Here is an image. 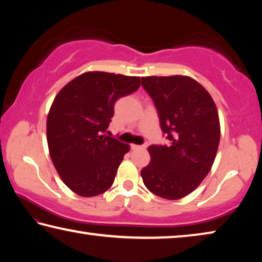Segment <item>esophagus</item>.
Instances as JSON below:
<instances>
[{
  "label": "esophagus",
  "mask_w": 262,
  "mask_h": 262,
  "mask_svg": "<svg viewBox=\"0 0 262 262\" xmlns=\"http://www.w3.org/2000/svg\"><path fill=\"white\" fill-rule=\"evenodd\" d=\"M130 148H132L133 150H135V149H145V148H147V145H145V144H143V145L132 144V145H130Z\"/></svg>",
  "instance_id": "1"
}]
</instances>
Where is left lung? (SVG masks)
I'll return each instance as SVG.
<instances>
[{
	"label": "left lung",
	"instance_id": "8db88e82",
	"mask_svg": "<svg viewBox=\"0 0 262 262\" xmlns=\"http://www.w3.org/2000/svg\"><path fill=\"white\" fill-rule=\"evenodd\" d=\"M156 106L167 145H150L151 161L141 170L150 192L167 200L192 193L209 173L220 144L216 105L205 88L188 76L142 77Z\"/></svg>",
	"mask_w": 262,
	"mask_h": 262
}]
</instances>
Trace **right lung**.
Here are the masks:
<instances>
[{
    "label": "right lung",
    "mask_w": 262,
    "mask_h": 262,
    "mask_svg": "<svg viewBox=\"0 0 262 262\" xmlns=\"http://www.w3.org/2000/svg\"><path fill=\"white\" fill-rule=\"evenodd\" d=\"M140 77L104 72L79 75L61 89L47 117V143L62 181L81 196L112 186L129 145L108 136L114 104L140 88Z\"/></svg>",
    "instance_id": "1"
}]
</instances>
